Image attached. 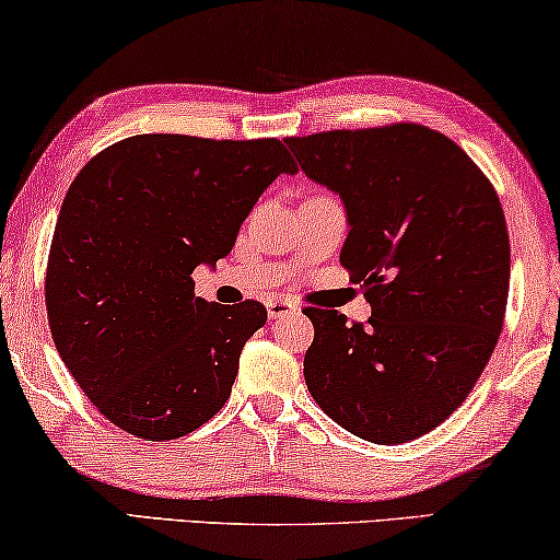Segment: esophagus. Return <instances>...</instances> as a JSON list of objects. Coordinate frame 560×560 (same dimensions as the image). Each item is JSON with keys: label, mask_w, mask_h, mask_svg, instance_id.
<instances>
[{"label": "esophagus", "mask_w": 560, "mask_h": 560, "mask_svg": "<svg viewBox=\"0 0 560 560\" xmlns=\"http://www.w3.org/2000/svg\"><path fill=\"white\" fill-rule=\"evenodd\" d=\"M266 310H269V317H271V319H287V317H294V314H299L296 304L289 302L287 296H273V299H269V304H266Z\"/></svg>", "instance_id": "esophagus-1"}]
</instances>
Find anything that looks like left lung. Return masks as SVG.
<instances>
[{
    "instance_id": "1",
    "label": "left lung",
    "mask_w": 560,
    "mask_h": 560,
    "mask_svg": "<svg viewBox=\"0 0 560 560\" xmlns=\"http://www.w3.org/2000/svg\"><path fill=\"white\" fill-rule=\"evenodd\" d=\"M299 167L345 202L340 261L370 302L365 325L306 310L312 398L373 444H406L444 423L498 345L510 238L498 192L462 147L400 121L289 137Z\"/></svg>"
}]
</instances>
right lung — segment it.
<instances>
[{
    "label": "right lung",
    "mask_w": 560,
    "mask_h": 560,
    "mask_svg": "<svg viewBox=\"0 0 560 560\" xmlns=\"http://www.w3.org/2000/svg\"><path fill=\"white\" fill-rule=\"evenodd\" d=\"M296 164L279 139L139 133L98 152L62 200L45 271L52 342L91 404L144 441L192 434L231 396L254 299L195 296L261 192Z\"/></svg>",
    "instance_id": "1"
}]
</instances>
